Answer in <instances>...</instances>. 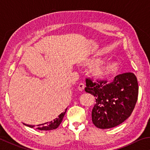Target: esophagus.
I'll return each mask as SVG.
<instances>
[{
    "mask_svg": "<svg viewBox=\"0 0 150 150\" xmlns=\"http://www.w3.org/2000/svg\"><path fill=\"white\" fill-rule=\"evenodd\" d=\"M78 89H79V91H83V90H84L85 89L84 83H80V84L79 85V86H78Z\"/></svg>",
    "mask_w": 150,
    "mask_h": 150,
    "instance_id": "1",
    "label": "esophagus"
}]
</instances>
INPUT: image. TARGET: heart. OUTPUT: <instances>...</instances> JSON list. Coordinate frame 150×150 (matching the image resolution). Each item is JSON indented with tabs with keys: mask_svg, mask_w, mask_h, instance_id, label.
<instances>
[{
	"mask_svg": "<svg viewBox=\"0 0 150 150\" xmlns=\"http://www.w3.org/2000/svg\"><path fill=\"white\" fill-rule=\"evenodd\" d=\"M119 69L118 63L115 62H105L102 60H97L91 67L93 75L100 79L110 78L117 74Z\"/></svg>",
	"mask_w": 150,
	"mask_h": 150,
	"instance_id": "obj_1",
	"label": "heart"
}]
</instances>
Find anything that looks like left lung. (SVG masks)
<instances>
[{
	"label": "left lung",
	"mask_w": 150,
	"mask_h": 150,
	"mask_svg": "<svg viewBox=\"0 0 150 150\" xmlns=\"http://www.w3.org/2000/svg\"><path fill=\"white\" fill-rule=\"evenodd\" d=\"M85 92L95 97L92 121L100 129L114 128L131 115L138 100V84L133 73H125L106 81L93 82L86 79Z\"/></svg>",
	"instance_id": "obj_1"
}]
</instances>
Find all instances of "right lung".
Returning <instances> with one entry per match:
<instances>
[{
	"mask_svg": "<svg viewBox=\"0 0 150 150\" xmlns=\"http://www.w3.org/2000/svg\"><path fill=\"white\" fill-rule=\"evenodd\" d=\"M65 112H66V110L64 112H62L60 115L58 116L57 118H55L54 120L49 122L38 124V125H37L38 126L37 129H38L40 130H51L56 129L57 127L59 126V124L62 123ZM25 125L28 127H30V128H34V125L32 126V125H28V124H25Z\"/></svg>",
	"mask_w": 150,
	"mask_h": 150,
	"instance_id": "add662e5",
	"label": "right lung"
}]
</instances>
